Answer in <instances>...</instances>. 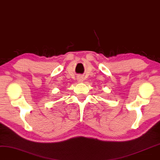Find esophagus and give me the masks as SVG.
<instances>
[{"instance_id":"esophagus-1","label":"esophagus","mask_w":160,"mask_h":160,"mask_svg":"<svg viewBox=\"0 0 160 160\" xmlns=\"http://www.w3.org/2000/svg\"><path fill=\"white\" fill-rule=\"evenodd\" d=\"M79 81H82V80H79Z\"/></svg>"}]
</instances>
